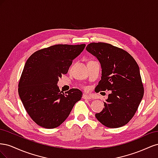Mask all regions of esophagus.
Listing matches in <instances>:
<instances>
[{
	"mask_svg": "<svg viewBox=\"0 0 158 158\" xmlns=\"http://www.w3.org/2000/svg\"><path fill=\"white\" fill-rule=\"evenodd\" d=\"M82 98L84 99H92L91 96H89V95H84L82 96Z\"/></svg>",
	"mask_w": 158,
	"mask_h": 158,
	"instance_id": "esophagus-1",
	"label": "esophagus"
}]
</instances>
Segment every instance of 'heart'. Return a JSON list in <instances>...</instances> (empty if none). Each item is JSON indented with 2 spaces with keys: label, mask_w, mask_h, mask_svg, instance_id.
<instances>
[{
  "label": "heart",
  "mask_w": 158,
  "mask_h": 158,
  "mask_svg": "<svg viewBox=\"0 0 158 158\" xmlns=\"http://www.w3.org/2000/svg\"><path fill=\"white\" fill-rule=\"evenodd\" d=\"M84 89H87V88H86V87H84Z\"/></svg>",
  "instance_id": "1"
}]
</instances>
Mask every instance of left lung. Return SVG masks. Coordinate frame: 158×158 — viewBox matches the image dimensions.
Returning <instances> with one entry per match:
<instances>
[{
  "label": "left lung",
  "instance_id": "1",
  "mask_svg": "<svg viewBox=\"0 0 158 158\" xmlns=\"http://www.w3.org/2000/svg\"><path fill=\"white\" fill-rule=\"evenodd\" d=\"M86 50L101 63L102 80L97 93L110 90L105 108L95 114L102 125L109 128L123 127L135 115L144 95V87L136 60L123 49L106 43H91Z\"/></svg>",
  "mask_w": 158,
  "mask_h": 158
}]
</instances>
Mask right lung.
<instances>
[{
	"instance_id": "obj_1",
	"label": "right lung",
	"mask_w": 158,
	"mask_h": 158,
	"mask_svg": "<svg viewBox=\"0 0 158 158\" xmlns=\"http://www.w3.org/2000/svg\"><path fill=\"white\" fill-rule=\"evenodd\" d=\"M85 47V44L52 45L33 52L27 60L19 81L18 94L27 114L37 125L45 128L58 127L82 99L80 89L73 88L64 93L56 84Z\"/></svg>"
}]
</instances>
